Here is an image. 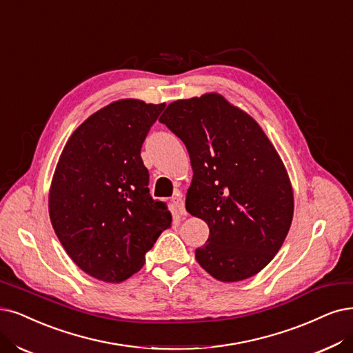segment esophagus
<instances>
[{"instance_id":"1","label":"esophagus","mask_w":353,"mask_h":353,"mask_svg":"<svg viewBox=\"0 0 353 353\" xmlns=\"http://www.w3.org/2000/svg\"><path fill=\"white\" fill-rule=\"evenodd\" d=\"M172 202H173L174 208L179 211L180 215H186V214H188V212H186V208H185V201H183V198H181L180 193L176 194V196L172 199Z\"/></svg>"}]
</instances>
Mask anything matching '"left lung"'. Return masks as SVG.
Listing matches in <instances>:
<instances>
[{"mask_svg": "<svg viewBox=\"0 0 353 353\" xmlns=\"http://www.w3.org/2000/svg\"><path fill=\"white\" fill-rule=\"evenodd\" d=\"M160 122L190 157L186 210L210 227L198 263L223 282L256 275L279 252L294 215L275 147L253 117L215 93L170 103Z\"/></svg>", "mask_w": 353, "mask_h": 353, "instance_id": "1", "label": "left lung"}]
</instances>
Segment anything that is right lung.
<instances>
[{
  "instance_id": "right-lung-1",
  "label": "right lung",
  "mask_w": 353,
  "mask_h": 353,
  "mask_svg": "<svg viewBox=\"0 0 353 353\" xmlns=\"http://www.w3.org/2000/svg\"><path fill=\"white\" fill-rule=\"evenodd\" d=\"M165 104L117 100L78 126L49 192V215L62 247L90 276L122 282L172 225L167 203L150 194L141 148Z\"/></svg>"
}]
</instances>
